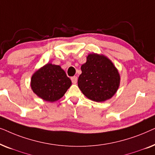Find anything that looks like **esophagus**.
<instances>
[{
  "instance_id": "1",
  "label": "esophagus",
  "mask_w": 155,
  "mask_h": 155,
  "mask_svg": "<svg viewBox=\"0 0 155 155\" xmlns=\"http://www.w3.org/2000/svg\"><path fill=\"white\" fill-rule=\"evenodd\" d=\"M71 80H72V82H73V84H76L78 82V78L77 76H73V77L71 78Z\"/></svg>"
}]
</instances>
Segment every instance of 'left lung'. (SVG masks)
Listing matches in <instances>:
<instances>
[{"mask_svg":"<svg viewBox=\"0 0 155 155\" xmlns=\"http://www.w3.org/2000/svg\"><path fill=\"white\" fill-rule=\"evenodd\" d=\"M78 84L91 100L102 102L111 99L120 86V74L112 61L103 54L92 53L81 66Z\"/></svg>","mask_w":155,"mask_h":155,"instance_id":"obj_1","label":"left lung"}]
</instances>
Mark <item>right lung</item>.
Wrapping results in <instances>:
<instances>
[{"instance_id": "right-lung-1", "label": "right lung", "mask_w": 155, "mask_h": 155, "mask_svg": "<svg viewBox=\"0 0 155 155\" xmlns=\"http://www.w3.org/2000/svg\"><path fill=\"white\" fill-rule=\"evenodd\" d=\"M72 82L60 65L47 63L33 74L30 85L33 92L48 102L63 97Z\"/></svg>"}]
</instances>
